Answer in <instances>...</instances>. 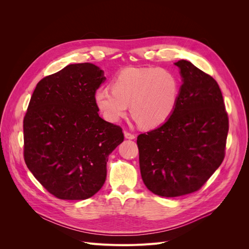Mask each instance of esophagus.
Here are the masks:
<instances>
[{
    "instance_id": "1",
    "label": "esophagus",
    "mask_w": 249,
    "mask_h": 249,
    "mask_svg": "<svg viewBox=\"0 0 249 249\" xmlns=\"http://www.w3.org/2000/svg\"><path fill=\"white\" fill-rule=\"evenodd\" d=\"M124 135H125V137H126L127 139H134V138H135V135H134V134L130 133V132H128V131H125V132H124Z\"/></svg>"
}]
</instances>
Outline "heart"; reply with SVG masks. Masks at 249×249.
Returning <instances> with one entry per match:
<instances>
[{
  "label": "heart",
  "instance_id": "b5f03b06",
  "mask_svg": "<svg viewBox=\"0 0 249 249\" xmlns=\"http://www.w3.org/2000/svg\"><path fill=\"white\" fill-rule=\"evenodd\" d=\"M179 95V82L171 71L155 68H130L112 82V89L99 88L95 102L104 118L119 122L127 112L145 128L158 127L173 114Z\"/></svg>",
  "mask_w": 249,
  "mask_h": 249
}]
</instances>
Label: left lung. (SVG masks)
<instances>
[{"label": "left lung", "mask_w": 249, "mask_h": 249, "mask_svg": "<svg viewBox=\"0 0 249 249\" xmlns=\"http://www.w3.org/2000/svg\"><path fill=\"white\" fill-rule=\"evenodd\" d=\"M175 64L182 85L173 114L137 137L143 182L165 198L197 192L206 184L225 158L229 129L217 82L188 60Z\"/></svg>", "instance_id": "left-lung-1"}]
</instances>
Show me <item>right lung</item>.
I'll return each mask as SVG.
<instances>
[{
	"label": "right lung",
	"mask_w": 249,
	"mask_h": 249,
	"mask_svg": "<svg viewBox=\"0 0 249 249\" xmlns=\"http://www.w3.org/2000/svg\"><path fill=\"white\" fill-rule=\"evenodd\" d=\"M106 80L93 63L70 64L43 77L23 120L24 160L60 200H86L103 187L122 128L99 116L95 93Z\"/></svg>",
	"instance_id": "right-lung-1"
}]
</instances>
